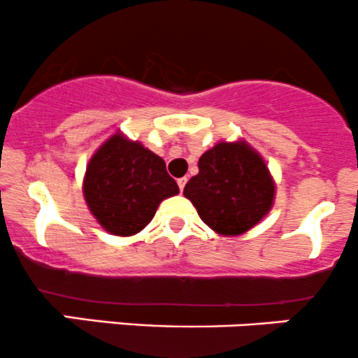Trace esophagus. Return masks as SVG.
<instances>
[{"instance_id": "34e87169", "label": "esophagus", "mask_w": 358, "mask_h": 358, "mask_svg": "<svg viewBox=\"0 0 358 358\" xmlns=\"http://www.w3.org/2000/svg\"><path fill=\"white\" fill-rule=\"evenodd\" d=\"M186 182H187L186 176H184V178H179V179H178V186H179L180 193H182V189H184V186H186Z\"/></svg>"}]
</instances>
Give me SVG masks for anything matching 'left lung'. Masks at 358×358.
<instances>
[{"label":"left lung","mask_w":358,"mask_h":358,"mask_svg":"<svg viewBox=\"0 0 358 358\" xmlns=\"http://www.w3.org/2000/svg\"><path fill=\"white\" fill-rule=\"evenodd\" d=\"M198 167L184 196L220 236L248 232L271 210L275 182L263 157L245 141H220L199 157Z\"/></svg>","instance_id":"obj_1"}]
</instances>
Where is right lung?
Instances as JSON below:
<instances>
[{"label":"right lung","instance_id":"1","mask_svg":"<svg viewBox=\"0 0 358 358\" xmlns=\"http://www.w3.org/2000/svg\"><path fill=\"white\" fill-rule=\"evenodd\" d=\"M179 186L159 155L116 133L92 155L83 179V196L95 220L113 236L143 230L165 198Z\"/></svg>","mask_w":358,"mask_h":358}]
</instances>
